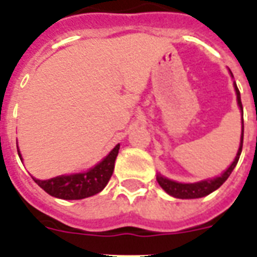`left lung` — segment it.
Masks as SVG:
<instances>
[{
  "mask_svg": "<svg viewBox=\"0 0 257 257\" xmlns=\"http://www.w3.org/2000/svg\"><path fill=\"white\" fill-rule=\"evenodd\" d=\"M235 86V91H236V100H238V105L241 107L242 110V103H241V94H239V90L236 85ZM242 123H243V119H242ZM242 143H243V126H242V135H241V146H239V150L236 153V157H235L234 163L228 167V170L221 174L220 177H217L214 179H206V181H200V182H196V184H179V182H175V181H171V179H167L164 177L159 175L157 177V182L160 184V186L164 189V191L171 195L174 197H178V199H196V197H203L207 196L209 193L214 192L216 189H218L221 186L228 177L231 175V172L236 166L238 160H239V156H241L242 152Z\"/></svg>",
  "mask_w": 257,
  "mask_h": 257,
  "instance_id": "1",
  "label": "left lung"
}]
</instances>
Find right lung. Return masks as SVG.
I'll list each match as a JSON object with an SVG mask.
<instances>
[{
	"instance_id": "right-lung-1",
	"label": "right lung",
	"mask_w": 257,
	"mask_h": 257,
	"mask_svg": "<svg viewBox=\"0 0 257 257\" xmlns=\"http://www.w3.org/2000/svg\"><path fill=\"white\" fill-rule=\"evenodd\" d=\"M119 145H116L110 154L105 159L93 167L91 170L82 174H73V175H61L57 178L35 179V182L41 189L47 192L48 195L66 200H76V199H85V197L93 196L104 189V186L108 184L111 175L114 172V164L118 156ZM18 154L21 157V153L18 150Z\"/></svg>"
}]
</instances>
